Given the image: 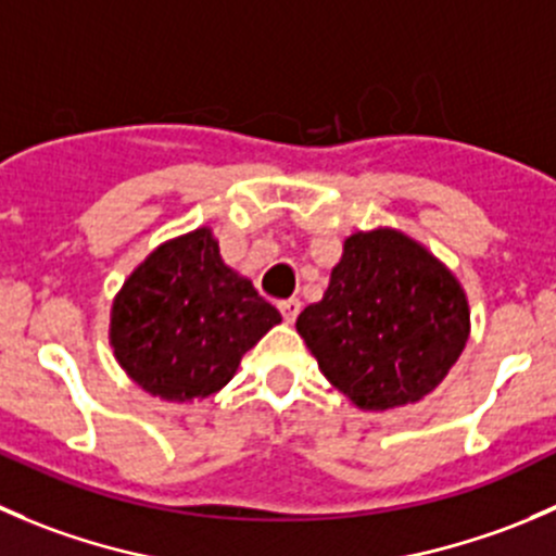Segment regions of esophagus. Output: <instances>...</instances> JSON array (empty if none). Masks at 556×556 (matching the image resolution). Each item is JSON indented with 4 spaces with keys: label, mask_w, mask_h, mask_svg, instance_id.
<instances>
[{
    "label": "esophagus",
    "mask_w": 556,
    "mask_h": 556,
    "mask_svg": "<svg viewBox=\"0 0 556 556\" xmlns=\"http://www.w3.org/2000/svg\"><path fill=\"white\" fill-rule=\"evenodd\" d=\"M300 300H283V302H278V311H280V316H283V321L286 324H294L296 321V316H300Z\"/></svg>",
    "instance_id": "esophagus-1"
}]
</instances>
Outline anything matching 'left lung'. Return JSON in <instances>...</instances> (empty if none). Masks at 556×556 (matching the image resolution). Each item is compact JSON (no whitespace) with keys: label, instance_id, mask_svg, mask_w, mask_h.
<instances>
[{"label":"left lung","instance_id":"left-lung-1","mask_svg":"<svg viewBox=\"0 0 556 556\" xmlns=\"http://www.w3.org/2000/svg\"><path fill=\"white\" fill-rule=\"evenodd\" d=\"M318 370L359 410L425 400L470 338L459 278L416 238L394 227L351 232L324 296L296 318Z\"/></svg>","mask_w":556,"mask_h":556}]
</instances>
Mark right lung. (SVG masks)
I'll return each instance as SVG.
<instances>
[{
    "instance_id": "right-lung-1",
    "label": "right lung",
    "mask_w": 556,
    "mask_h": 556,
    "mask_svg": "<svg viewBox=\"0 0 556 556\" xmlns=\"http://www.w3.org/2000/svg\"><path fill=\"white\" fill-rule=\"evenodd\" d=\"M280 313L218 254L211 227L159 243L124 280L108 338L126 376L151 397L194 403L227 387Z\"/></svg>"
}]
</instances>
